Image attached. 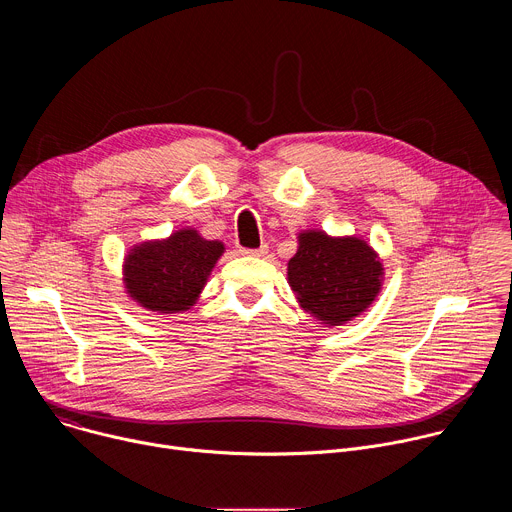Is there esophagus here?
Listing matches in <instances>:
<instances>
[{"instance_id":"1","label":"esophagus","mask_w":512,"mask_h":512,"mask_svg":"<svg viewBox=\"0 0 512 512\" xmlns=\"http://www.w3.org/2000/svg\"><path fill=\"white\" fill-rule=\"evenodd\" d=\"M267 251H269V247H267V245H261V247H257V249H243L241 253H243V255H249V257H263V255H267Z\"/></svg>"}]
</instances>
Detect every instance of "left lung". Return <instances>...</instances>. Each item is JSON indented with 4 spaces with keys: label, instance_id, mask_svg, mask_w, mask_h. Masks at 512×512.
<instances>
[{
    "label": "left lung",
    "instance_id": "obj_1",
    "mask_svg": "<svg viewBox=\"0 0 512 512\" xmlns=\"http://www.w3.org/2000/svg\"><path fill=\"white\" fill-rule=\"evenodd\" d=\"M383 265L356 237L332 239L320 231L300 235L287 279L300 306L328 326H340L367 310L381 289Z\"/></svg>",
    "mask_w": 512,
    "mask_h": 512
}]
</instances>
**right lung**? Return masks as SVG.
<instances>
[{
	"instance_id": "1",
	"label": "right lung",
	"mask_w": 512,
	"mask_h": 512,
	"mask_svg": "<svg viewBox=\"0 0 512 512\" xmlns=\"http://www.w3.org/2000/svg\"><path fill=\"white\" fill-rule=\"evenodd\" d=\"M225 245L184 229L166 241L143 243L125 259L127 294L152 312L174 314L194 306Z\"/></svg>"
}]
</instances>
